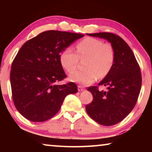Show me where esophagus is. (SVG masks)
<instances>
[{"label": "esophagus", "instance_id": "1", "mask_svg": "<svg viewBox=\"0 0 152 152\" xmlns=\"http://www.w3.org/2000/svg\"><path fill=\"white\" fill-rule=\"evenodd\" d=\"M78 91L79 92H81V91H84V87H82V86H78Z\"/></svg>", "mask_w": 152, "mask_h": 152}]
</instances>
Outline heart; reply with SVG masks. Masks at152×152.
Segmentation results:
<instances>
[{
	"label": "heart",
	"mask_w": 152,
	"mask_h": 152,
	"mask_svg": "<svg viewBox=\"0 0 152 152\" xmlns=\"http://www.w3.org/2000/svg\"><path fill=\"white\" fill-rule=\"evenodd\" d=\"M76 53L71 48H66L60 55V62L68 73L76 69L79 59L86 58L83 71L70 74V80L83 85H89L97 77L102 78L112 70L115 61V50L110 43L93 37H86L76 45Z\"/></svg>",
	"instance_id": "obj_1"
}]
</instances>
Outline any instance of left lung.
<instances>
[{
	"instance_id": "1",
	"label": "left lung",
	"mask_w": 152,
	"mask_h": 152,
	"mask_svg": "<svg viewBox=\"0 0 152 152\" xmlns=\"http://www.w3.org/2000/svg\"><path fill=\"white\" fill-rule=\"evenodd\" d=\"M109 41L115 50L114 66L109 74L99 84L107 87L90 86L93 100L86 106L92 119L99 124L110 126L121 121L129 114L137 101L141 87V73L132 49L119 35L112 33H87Z\"/></svg>"
}]
</instances>
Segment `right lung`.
Returning a JSON list of instances; mask_svg holds the SVG:
<instances>
[{"label": "right lung", "mask_w": 152, "mask_h": 152, "mask_svg": "<svg viewBox=\"0 0 152 152\" xmlns=\"http://www.w3.org/2000/svg\"><path fill=\"white\" fill-rule=\"evenodd\" d=\"M84 35L50 30L25 42L12 61L10 80L15 107L27 119L43 122L60 109L67 95L78 92L74 82L58 85L66 78L60 62L61 51Z\"/></svg>", "instance_id": "1"}]
</instances>
